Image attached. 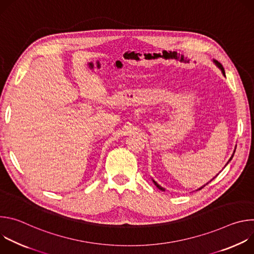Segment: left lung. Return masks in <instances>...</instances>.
<instances>
[{
    "instance_id": "left-lung-1",
    "label": "left lung",
    "mask_w": 254,
    "mask_h": 254,
    "mask_svg": "<svg viewBox=\"0 0 254 254\" xmlns=\"http://www.w3.org/2000/svg\"><path fill=\"white\" fill-rule=\"evenodd\" d=\"M213 62H214V63H215V64H216V66H217V67H218V68H219V69H220V70H221V71H222V73H223V75H224V76H225V71H224V68H223V66H222V65H221V64H220V63H219V62H218V61H217V60H215V59H213ZM235 149H236V148H235ZM235 149H234V151H233V154H232V156H231V157H230V159H229V160H228V162H227V163H226V165H225V167H226V166H227V165H228V163H229V162H230V161H231V160H232V158H233V156H234V153H235ZM217 175H218V174H217ZM217 175H216V176H215V177H214V178H216V177H217ZM214 178H213V179H214ZM213 179H212V180H213ZM212 180H211V181H212ZM211 181H209V182H211ZM153 182H154V184H155V186H156V187H158V189H160V190H161V191H165V188H163V187H162V186H160V185H159V184H158V183H157V182H156V181H155V180H153ZM209 182H208V183H207V184H209ZM207 184H205V185H204V186H202V187H200V188H199V189H197V191H198V190H201V189H202V188H203V187H205V186H206V185H207Z\"/></svg>"
}]
</instances>
